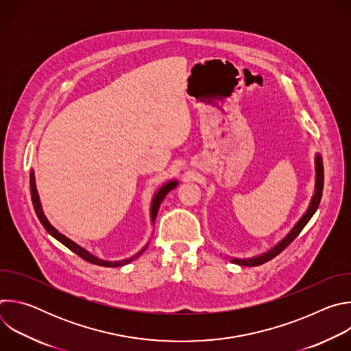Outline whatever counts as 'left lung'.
<instances>
[{
	"label": "left lung",
	"instance_id": "8db88e82",
	"mask_svg": "<svg viewBox=\"0 0 351 351\" xmlns=\"http://www.w3.org/2000/svg\"><path fill=\"white\" fill-rule=\"evenodd\" d=\"M314 167H315V186H314V194L310 199V204L306 210V213L302 215L295 225L290 229V232L280 240L278 241L272 248H269L268 252L256 256V257H250V258H234V257H229V261L236 264V265H241V267H257L261 265L269 260H272L274 257H276L282 250H285L297 236L298 233L303 230V228L308 223V221L311 219V217L315 214L321 197H322V189H324V165H322V157L317 153L314 157Z\"/></svg>",
	"mask_w": 351,
	"mask_h": 351
}]
</instances>
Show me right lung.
<instances>
[{"label": "right lung", "instance_id": "add662e5", "mask_svg": "<svg viewBox=\"0 0 351 351\" xmlns=\"http://www.w3.org/2000/svg\"><path fill=\"white\" fill-rule=\"evenodd\" d=\"M179 184V182L176 179H172V180H168L167 183H164L154 194L153 199H152V207H149V219H152V223H154L156 218H157V214H158V210H160V206L161 203L164 202V198L167 197V194L173 190L176 186ZM30 193H32V202H33V207H34V211H36V215L37 218L40 219L41 225L44 226V229L51 234L54 239H57L60 243H62L64 245H66L69 250H72V252L75 254H77L79 257H82L83 260L91 263V264H95V265H99V267H110V268H115V267H123L129 263H132L133 260L138 258L149 244V240L144 244V247L140 250V252H137L134 256L129 257V258H125V260H119V261H108V260H103V258H98L97 256L91 254L90 252H87L86 248H83L82 245H79L77 243H75L73 240H71L69 237H66L65 234H62L61 232H58L51 223H49V221L47 219V217L44 215V211H43V207H41V203H40V197H38V193H37V187H36V178H34V171H30Z\"/></svg>", "mask_w": 351, "mask_h": 351}]
</instances>
